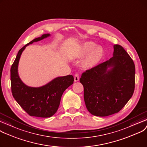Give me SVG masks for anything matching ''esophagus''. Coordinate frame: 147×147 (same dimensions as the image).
I'll use <instances>...</instances> for the list:
<instances>
[{
	"label": "esophagus",
	"instance_id": "esophagus-1",
	"mask_svg": "<svg viewBox=\"0 0 147 147\" xmlns=\"http://www.w3.org/2000/svg\"><path fill=\"white\" fill-rule=\"evenodd\" d=\"M80 80V76H79V75L78 74H76L74 76V81L75 82H77Z\"/></svg>",
	"mask_w": 147,
	"mask_h": 147
}]
</instances>
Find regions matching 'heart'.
Listing matches in <instances>:
<instances>
[{
  "instance_id": "heart-1",
  "label": "heart",
  "mask_w": 147,
  "mask_h": 147,
  "mask_svg": "<svg viewBox=\"0 0 147 147\" xmlns=\"http://www.w3.org/2000/svg\"><path fill=\"white\" fill-rule=\"evenodd\" d=\"M76 57H86L82 65L86 69H92L98 65L105 56V50L102 46L97 45L93 42L87 41L82 43L76 55Z\"/></svg>"
}]
</instances>
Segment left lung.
<instances>
[{
  "label": "left lung",
  "instance_id": "obj_1",
  "mask_svg": "<svg viewBox=\"0 0 147 147\" xmlns=\"http://www.w3.org/2000/svg\"><path fill=\"white\" fill-rule=\"evenodd\" d=\"M135 66L123 47L114 45L113 57L82 74L84 99L90 114L106 117L118 113L135 90Z\"/></svg>",
  "mask_w": 147,
  "mask_h": 147
}]
</instances>
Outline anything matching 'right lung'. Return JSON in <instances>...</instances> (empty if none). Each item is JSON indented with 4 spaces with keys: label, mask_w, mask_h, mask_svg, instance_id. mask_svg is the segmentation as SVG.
Masks as SVG:
<instances>
[{
    "label": "right lung",
    "mask_w": 147,
    "mask_h": 147,
    "mask_svg": "<svg viewBox=\"0 0 147 147\" xmlns=\"http://www.w3.org/2000/svg\"><path fill=\"white\" fill-rule=\"evenodd\" d=\"M50 36V33L44 34L21 48L11 68V90L13 98L30 116L42 118L53 116L59 108L63 93L74 81L72 75L58 76L44 86L34 87L27 86L20 79L18 72V64L26 47Z\"/></svg>",
    "instance_id": "obj_1"
}]
</instances>
